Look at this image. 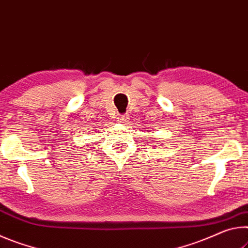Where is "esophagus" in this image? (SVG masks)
Listing matches in <instances>:
<instances>
[{"label":"esophagus","instance_id":"obj_1","mask_svg":"<svg viewBox=\"0 0 248 248\" xmlns=\"http://www.w3.org/2000/svg\"><path fill=\"white\" fill-rule=\"evenodd\" d=\"M128 114H123V115H119V121L122 122V123H125V122L128 121Z\"/></svg>","mask_w":248,"mask_h":248}]
</instances>
